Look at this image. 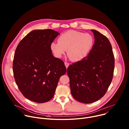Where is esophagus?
<instances>
[{
    "label": "esophagus",
    "mask_w": 129,
    "mask_h": 129,
    "mask_svg": "<svg viewBox=\"0 0 129 129\" xmlns=\"http://www.w3.org/2000/svg\"><path fill=\"white\" fill-rule=\"evenodd\" d=\"M64 64H65V65L66 68H68V67L69 66V64H70L69 63H67V62H66L64 63Z\"/></svg>",
    "instance_id": "obj_1"
}]
</instances>
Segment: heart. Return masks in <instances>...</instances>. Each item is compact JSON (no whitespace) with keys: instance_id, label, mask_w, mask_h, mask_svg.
<instances>
[{"instance_id":"obj_1","label":"heart","mask_w":129,"mask_h":129,"mask_svg":"<svg viewBox=\"0 0 129 129\" xmlns=\"http://www.w3.org/2000/svg\"><path fill=\"white\" fill-rule=\"evenodd\" d=\"M58 41L52 42L50 46L55 57L61 58L67 50L68 57L75 62L85 59L94 44V39L91 35L74 30L63 33L59 37Z\"/></svg>"}]
</instances>
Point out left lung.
Listing matches in <instances>:
<instances>
[{
  "label": "left lung",
  "instance_id": "1",
  "mask_svg": "<svg viewBox=\"0 0 129 129\" xmlns=\"http://www.w3.org/2000/svg\"><path fill=\"white\" fill-rule=\"evenodd\" d=\"M91 30L95 38L92 49L85 59L70 65L67 70L72 96L85 104L95 102L105 94L114 69L111 43L99 31Z\"/></svg>",
  "mask_w": 129,
  "mask_h": 129
}]
</instances>
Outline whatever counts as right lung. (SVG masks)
<instances>
[{"label": "right lung", "instance_id": "1", "mask_svg": "<svg viewBox=\"0 0 129 129\" xmlns=\"http://www.w3.org/2000/svg\"><path fill=\"white\" fill-rule=\"evenodd\" d=\"M60 35L51 29L34 30L18 44L13 70L23 96L38 103L53 96L60 77L66 72L64 63L52 54L50 44Z\"/></svg>", "mask_w": 129, "mask_h": 129}]
</instances>
